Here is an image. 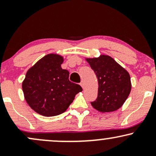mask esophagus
I'll use <instances>...</instances> for the list:
<instances>
[{"mask_svg": "<svg viewBox=\"0 0 156 156\" xmlns=\"http://www.w3.org/2000/svg\"><path fill=\"white\" fill-rule=\"evenodd\" d=\"M80 85L81 86V87H82V88L84 89V83H83V81H81V82H80Z\"/></svg>", "mask_w": 156, "mask_h": 156, "instance_id": "1", "label": "esophagus"}]
</instances>
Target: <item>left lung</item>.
<instances>
[{
  "label": "left lung",
  "instance_id": "left-lung-1",
  "mask_svg": "<svg viewBox=\"0 0 156 156\" xmlns=\"http://www.w3.org/2000/svg\"><path fill=\"white\" fill-rule=\"evenodd\" d=\"M94 70L98 80V98L91 102L100 112H111L119 109L129 96L131 82L126 69L109 55L86 59Z\"/></svg>",
  "mask_w": 156,
  "mask_h": 156
}]
</instances>
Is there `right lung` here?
<instances>
[{"label":"right lung","mask_w":156,"mask_h":156,"mask_svg":"<svg viewBox=\"0 0 156 156\" xmlns=\"http://www.w3.org/2000/svg\"><path fill=\"white\" fill-rule=\"evenodd\" d=\"M59 55H44L27 72L22 83L25 99L36 112L44 117H53L65 112L81 92V87L69 81L67 69L61 64Z\"/></svg>","instance_id":"right-lung-1"}]
</instances>
